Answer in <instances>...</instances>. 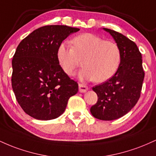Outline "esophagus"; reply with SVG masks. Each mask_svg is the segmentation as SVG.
Here are the masks:
<instances>
[{
	"mask_svg": "<svg viewBox=\"0 0 156 156\" xmlns=\"http://www.w3.org/2000/svg\"><path fill=\"white\" fill-rule=\"evenodd\" d=\"M78 87H79V92H82V93L86 92L89 89L87 86L84 85V84H82V83H79Z\"/></svg>",
	"mask_w": 156,
	"mask_h": 156,
	"instance_id": "esophagus-1",
	"label": "esophagus"
}]
</instances>
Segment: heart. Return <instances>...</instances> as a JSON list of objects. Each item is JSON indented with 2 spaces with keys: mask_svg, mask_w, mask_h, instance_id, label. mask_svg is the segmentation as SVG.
<instances>
[{
  "mask_svg": "<svg viewBox=\"0 0 156 156\" xmlns=\"http://www.w3.org/2000/svg\"><path fill=\"white\" fill-rule=\"evenodd\" d=\"M71 48L62 43L57 50V59L67 76H73L83 60L80 79L98 83L112 78L119 69L121 51L117 43L90 33L76 36L71 40Z\"/></svg>",
  "mask_w": 156,
  "mask_h": 156,
  "instance_id": "b5f03b06",
  "label": "heart"
}]
</instances>
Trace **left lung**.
Wrapping results in <instances>:
<instances>
[{
    "instance_id": "obj_1",
    "label": "left lung",
    "mask_w": 156,
    "mask_h": 156,
    "mask_svg": "<svg viewBox=\"0 0 156 156\" xmlns=\"http://www.w3.org/2000/svg\"><path fill=\"white\" fill-rule=\"evenodd\" d=\"M115 40L121 51L119 69L112 78L93 87L98 102L90 108L93 117L114 120L125 115L140 98L144 72L141 54L135 42L114 30L103 28Z\"/></svg>"
}]
</instances>
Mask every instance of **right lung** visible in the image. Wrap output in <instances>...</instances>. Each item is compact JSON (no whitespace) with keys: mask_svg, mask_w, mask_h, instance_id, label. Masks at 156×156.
<instances>
[{"mask_svg":"<svg viewBox=\"0 0 156 156\" xmlns=\"http://www.w3.org/2000/svg\"><path fill=\"white\" fill-rule=\"evenodd\" d=\"M79 28L45 26L23 39L12 59V86L23 110L40 120L63 114L71 96L78 91L77 82L62 70L57 50L62 42Z\"/></svg>","mask_w":156,"mask_h":156,"instance_id":"add662e5","label":"right lung"}]
</instances>
